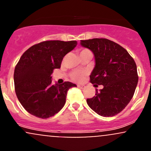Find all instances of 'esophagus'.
<instances>
[{
  "instance_id": "1",
  "label": "esophagus",
  "mask_w": 151,
  "mask_h": 151,
  "mask_svg": "<svg viewBox=\"0 0 151 151\" xmlns=\"http://www.w3.org/2000/svg\"><path fill=\"white\" fill-rule=\"evenodd\" d=\"M77 87H78V88H80V89H84L85 88V85H77Z\"/></svg>"
}]
</instances>
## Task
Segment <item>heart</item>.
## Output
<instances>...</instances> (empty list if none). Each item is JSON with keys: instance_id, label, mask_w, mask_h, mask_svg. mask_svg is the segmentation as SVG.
<instances>
[{"instance_id": "heart-1", "label": "heart", "mask_w": 151, "mask_h": 151, "mask_svg": "<svg viewBox=\"0 0 151 151\" xmlns=\"http://www.w3.org/2000/svg\"><path fill=\"white\" fill-rule=\"evenodd\" d=\"M85 51H89V50H86V49H84V50H82L80 53ZM83 75L84 72H82V71H76V72L73 73L72 75H71V77H72L73 80L75 81H80L82 79V77H83Z\"/></svg>"}]
</instances>
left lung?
Returning a JSON list of instances; mask_svg holds the SVG:
<instances>
[{"label":"left lung","instance_id":"8db88e82","mask_svg":"<svg viewBox=\"0 0 151 151\" xmlns=\"http://www.w3.org/2000/svg\"><path fill=\"white\" fill-rule=\"evenodd\" d=\"M81 45L94 54L96 65L90 82L104 86L96 96L87 99L89 107L102 116L120 113L134 96L137 82V66L123 47L105 38L81 40Z\"/></svg>","mask_w":151,"mask_h":151}]
</instances>
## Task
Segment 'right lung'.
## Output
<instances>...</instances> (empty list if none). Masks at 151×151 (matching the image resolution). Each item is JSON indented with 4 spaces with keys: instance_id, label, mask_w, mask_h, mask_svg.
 I'll return each mask as SVG.
<instances>
[{
    "instance_id": "obj_1",
    "label": "right lung",
    "mask_w": 151,
    "mask_h": 151,
    "mask_svg": "<svg viewBox=\"0 0 151 151\" xmlns=\"http://www.w3.org/2000/svg\"><path fill=\"white\" fill-rule=\"evenodd\" d=\"M77 45L75 40L45 41L22 55L14 69V87L20 104L32 115L41 119L54 116L64 106L69 89L77 87L70 82L52 85L51 77Z\"/></svg>"
}]
</instances>
